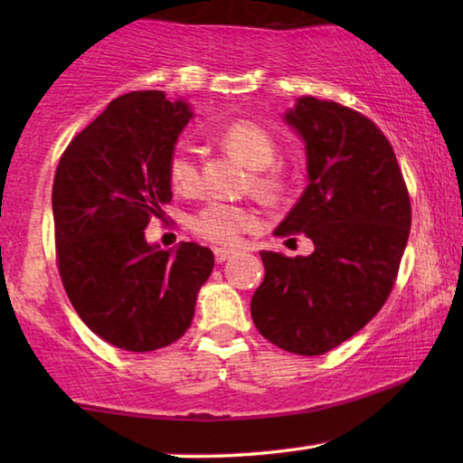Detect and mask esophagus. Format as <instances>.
Returning <instances> with one entry per match:
<instances>
[{
  "label": "esophagus",
  "mask_w": 463,
  "mask_h": 463,
  "mask_svg": "<svg viewBox=\"0 0 463 463\" xmlns=\"http://www.w3.org/2000/svg\"><path fill=\"white\" fill-rule=\"evenodd\" d=\"M233 252L236 250H232V249H214V259H217V263H223V261H227V259H230Z\"/></svg>",
  "instance_id": "esophagus-1"
}]
</instances>
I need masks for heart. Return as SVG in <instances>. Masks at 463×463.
Instances as JSON below:
<instances>
[{"instance_id": "obj_1", "label": "heart", "mask_w": 463, "mask_h": 463, "mask_svg": "<svg viewBox=\"0 0 463 463\" xmlns=\"http://www.w3.org/2000/svg\"><path fill=\"white\" fill-rule=\"evenodd\" d=\"M217 138L223 147L236 154L246 166L252 168V189L261 195H274L280 189V176L271 164L276 160V143L269 132L250 119H233L221 126ZM170 185L179 194H195L200 187V166L194 145L179 141L170 149L166 162ZM189 230L202 240L214 244H236L244 233L259 227L257 213L249 206L213 200L198 208L187 221Z\"/></svg>"}]
</instances>
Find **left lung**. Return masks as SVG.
<instances>
[{
    "label": "left lung",
    "instance_id": "left-lung-1",
    "mask_svg": "<svg viewBox=\"0 0 463 463\" xmlns=\"http://www.w3.org/2000/svg\"><path fill=\"white\" fill-rule=\"evenodd\" d=\"M284 119L306 143L309 183L274 233H306L314 252L261 250L265 278L250 316L274 345L320 356L356 335L390 297L411 200L394 149L363 113L301 97Z\"/></svg>",
    "mask_w": 463,
    "mask_h": 463
}]
</instances>
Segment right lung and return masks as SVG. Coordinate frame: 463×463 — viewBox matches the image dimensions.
I'll use <instances>...</instances> for the list:
<instances>
[{
	"mask_svg": "<svg viewBox=\"0 0 463 463\" xmlns=\"http://www.w3.org/2000/svg\"><path fill=\"white\" fill-rule=\"evenodd\" d=\"M185 100L128 92L67 145L52 185L56 265L84 325L126 352L160 350L194 320L214 255L195 242L175 252L145 240L173 200L166 162L192 119Z\"/></svg>",
	"mask_w": 463,
	"mask_h": 463,
	"instance_id": "add662e5",
	"label": "right lung"
}]
</instances>
